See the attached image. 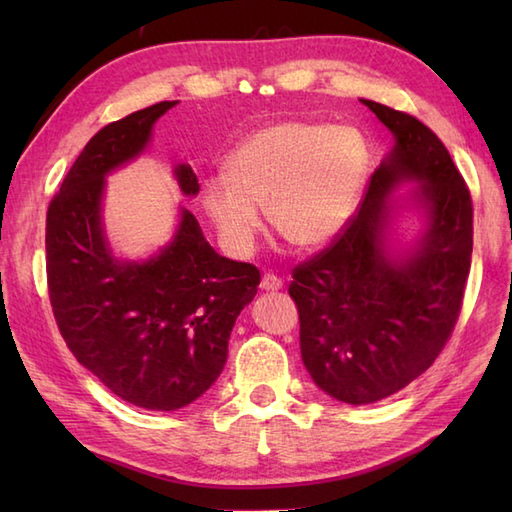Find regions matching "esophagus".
I'll return each instance as SVG.
<instances>
[{
  "mask_svg": "<svg viewBox=\"0 0 512 512\" xmlns=\"http://www.w3.org/2000/svg\"><path fill=\"white\" fill-rule=\"evenodd\" d=\"M259 288L266 290V292H275V290H281V288H284V281H281L277 275H270V273H266V275L262 277V284H259Z\"/></svg>",
  "mask_w": 512,
  "mask_h": 512,
  "instance_id": "1",
  "label": "esophagus"
}]
</instances>
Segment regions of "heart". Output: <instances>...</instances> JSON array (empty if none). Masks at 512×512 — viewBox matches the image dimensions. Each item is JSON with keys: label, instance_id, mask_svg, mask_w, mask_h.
Listing matches in <instances>:
<instances>
[{"label": "heart", "instance_id": "b5f03b06", "mask_svg": "<svg viewBox=\"0 0 512 512\" xmlns=\"http://www.w3.org/2000/svg\"><path fill=\"white\" fill-rule=\"evenodd\" d=\"M204 180V211L231 253L244 257L262 231V209L275 231L301 250L328 246L356 213L369 154L354 127L288 121L250 134Z\"/></svg>", "mask_w": 512, "mask_h": 512}]
</instances>
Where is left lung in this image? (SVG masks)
Returning a JSON list of instances; mask_svg holds the SVG:
<instances>
[{
  "label": "left lung",
  "mask_w": 512,
  "mask_h": 512,
  "mask_svg": "<svg viewBox=\"0 0 512 512\" xmlns=\"http://www.w3.org/2000/svg\"><path fill=\"white\" fill-rule=\"evenodd\" d=\"M394 147L374 171L345 231L292 270L303 365L325 394L369 405L436 361L458 321L473 253V202L447 147L405 112L365 101ZM418 181L425 231L407 254L388 248L390 191Z\"/></svg>",
  "instance_id": "left-lung-1"
}]
</instances>
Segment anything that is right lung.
I'll use <instances>...</instances> for the list:
<instances>
[{
	"label": "right lung",
	"instance_id": "1",
	"mask_svg": "<svg viewBox=\"0 0 512 512\" xmlns=\"http://www.w3.org/2000/svg\"><path fill=\"white\" fill-rule=\"evenodd\" d=\"M162 101L105 125L74 160L46 217L50 306L63 341L118 398L151 411L198 400L222 374L239 312L257 295L259 270L217 255L193 213L160 253L114 257L103 226L105 176L143 154ZM180 191L198 195L189 165L173 169Z\"/></svg>",
	"mask_w": 512,
	"mask_h": 512
}]
</instances>
